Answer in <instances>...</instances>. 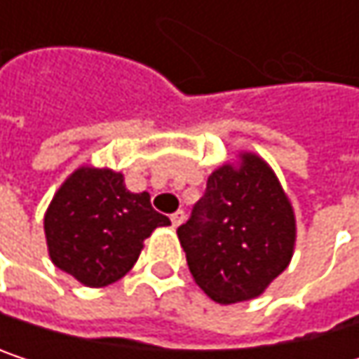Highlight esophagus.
Instances as JSON below:
<instances>
[{"mask_svg": "<svg viewBox=\"0 0 359 359\" xmlns=\"http://www.w3.org/2000/svg\"><path fill=\"white\" fill-rule=\"evenodd\" d=\"M170 220H172V226H180V224L184 222V212H182V210L175 212V214L170 216Z\"/></svg>", "mask_w": 359, "mask_h": 359, "instance_id": "esophagus-1", "label": "esophagus"}]
</instances>
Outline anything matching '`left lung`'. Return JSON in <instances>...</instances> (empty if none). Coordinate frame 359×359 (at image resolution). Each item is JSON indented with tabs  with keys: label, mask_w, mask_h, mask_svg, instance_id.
Instances as JSON below:
<instances>
[{
	"label": "left lung",
	"mask_w": 359,
	"mask_h": 359,
	"mask_svg": "<svg viewBox=\"0 0 359 359\" xmlns=\"http://www.w3.org/2000/svg\"><path fill=\"white\" fill-rule=\"evenodd\" d=\"M239 158L210 175L177 231L195 283L224 306L262 295L295 248V214L276 175L255 154Z\"/></svg>",
	"instance_id": "obj_1"
}]
</instances>
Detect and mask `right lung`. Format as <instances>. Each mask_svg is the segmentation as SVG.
<instances>
[{
	"label": "right lung",
	"instance_id": "1",
	"mask_svg": "<svg viewBox=\"0 0 359 359\" xmlns=\"http://www.w3.org/2000/svg\"><path fill=\"white\" fill-rule=\"evenodd\" d=\"M51 262L85 287H108L137 262L143 241L170 220L149 193H130L109 168L83 166L62 182L45 212Z\"/></svg>",
	"mask_w": 359,
	"mask_h": 359
}]
</instances>
